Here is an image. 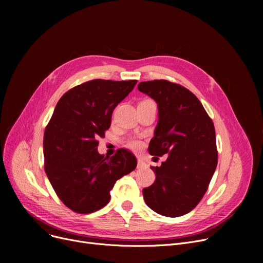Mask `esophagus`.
Returning a JSON list of instances; mask_svg holds the SVG:
<instances>
[{
	"label": "esophagus",
	"mask_w": 263,
	"mask_h": 263,
	"mask_svg": "<svg viewBox=\"0 0 263 263\" xmlns=\"http://www.w3.org/2000/svg\"><path fill=\"white\" fill-rule=\"evenodd\" d=\"M145 162H143L142 160H139L137 161V168H143L145 166Z\"/></svg>",
	"instance_id": "obj_1"
}]
</instances>
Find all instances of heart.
<instances>
[{
    "label": "heart",
    "mask_w": 263,
    "mask_h": 263,
    "mask_svg": "<svg viewBox=\"0 0 263 263\" xmlns=\"http://www.w3.org/2000/svg\"><path fill=\"white\" fill-rule=\"evenodd\" d=\"M127 147L131 148V149H134V150H137V149H141L143 147V143L137 140V139H129L126 143Z\"/></svg>",
    "instance_id": "obj_1"
}]
</instances>
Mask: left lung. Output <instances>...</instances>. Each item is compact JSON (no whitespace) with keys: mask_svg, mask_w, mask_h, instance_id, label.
<instances>
[{"mask_svg":"<svg viewBox=\"0 0 263 263\" xmlns=\"http://www.w3.org/2000/svg\"><path fill=\"white\" fill-rule=\"evenodd\" d=\"M137 88L158 103L149 154L157 159L168 155L161 166L151 167L156 180L143 189L145 202L164 216L184 215L201 200L216 168L213 121L197 97L181 85L155 80L141 82Z\"/></svg>","mask_w":263,"mask_h":263,"instance_id":"obj_1","label":"left lung"}]
</instances>
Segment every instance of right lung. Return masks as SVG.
Listing matches in <instances>:
<instances>
[{"instance_id":"obj_1","label":"right lung","mask_w":263,"mask_h":263,"mask_svg":"<svg viewBox=\"0 0 263 263\" xmlns=\"http://www.w3.org/2000/svg\"><path fill=\"white\" fill-rule=\"evenodd\" d=\"M136 82L91 80L68 90L55 106L44 135L45 171L59 198L77 213L103 208L118 179L136 167V158L127 149L110 158L97 149L114 108Z\"/></svg>"}]
</instances>
